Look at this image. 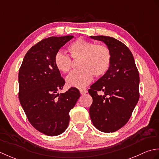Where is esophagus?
I'll list each match as a JSON object with an SVG mask.
<instances>
[{"instance_id": "1", "label": "esophagus", "mask_w": 159, "mask_h": 159, "mask_svg": "<svg viewBox=\"0 0 159 159\" xmlns=\"http://www.w3.org/2000/svg\"><path fill=\"white\" fill-rule=\"evenodd\" d=\"M80 92L81 93V95H85L88 91H87V90L86 89H80Z\"/></svg>"}]
</instances>
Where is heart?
Instances as JSON below:
<instances>
[{"mask_svg": "<svg viewBox=\"0 0 159 159\" xmlns=\"http://www.w3.org/2000/svg\"><path fill=\"white\" fill-rule=\"evenodd\" d=\"M69 51L73 59H80L78 63L80 69L73 70L66 79L70 87L83 88L91 82L93 75L99 77L104 75L111 65V52L105 45L95 44L79 38L69 45ZM70 57L61 51L55 55V66L61 73H66L70 69L72 60Z\"/></svg>", "mask_w": 159, "mask_h": 159, "instance_id": "1", "label": "heart"}]
</instances>
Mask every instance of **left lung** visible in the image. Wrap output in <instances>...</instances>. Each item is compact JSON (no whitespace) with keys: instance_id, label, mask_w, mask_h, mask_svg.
<instances>
[{"instance_id":"obj_1","label":"left lung","mask_w":159,"mask_h":159,"mask_svg":"<svg viewBox=\"0 0 159 159\" xmlns=\"http://www.w3.org/2000/svg\"><path fill=\"white\" fill-rule=\"evenodd\" d=\"M90 37L103 42L111 52L108 70L89 89L93 98L91 121L99 130L110 133L130 118L139 99V73L131 51L124 43L109 36Z\"/></svg>"}]
</instances>
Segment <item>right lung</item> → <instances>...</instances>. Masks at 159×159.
<instances>
[{
	"label": "right lung",
	"mask_w": 159,
	"mask_h": 159,
	"mask_svg": "<svg viewBox=\"0 0 159 159\" xmlns=\"http://www.w3.org/2000/svg\"><path fill=\"white\" fill-rule=\"evenodd\" d=\"M73 35L49 37L38 42L26 53L18 73V98L31 125L53 137L66 130L69 112L80 97L71 87L57 93L65 81L54 64V56Z\"/></svg>",
	"instance_id": "add662e5"
}]
</instances>
